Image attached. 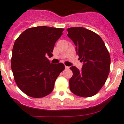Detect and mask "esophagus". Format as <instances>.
Returning a JSON list of instances; mask_svg holds the SVG:
<instances>
[{"label": "esophagus", "instance_id": "obj_1", "mask_svg": "<svg viewBox=\"0 0 124 124\" xmlns=\"http://www.w3.org/2000/svg\"><path fill=\"white\" fill-rule=\"evenodd\" d=\"M65 68L66 70L70 69V67H67V66H65Z\"/></svg>", "mask_w": 124, "mask_h": 124}]
</instances>
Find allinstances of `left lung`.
Masks as SVG:
<instances>
[{
	"instance_id": "left-lung-1",
	"label": "left lung",
	"mask_w": 124,
	"mask_h": 124,
	"mask_svg": "<svg viewBox=\"0 0 124 124\" xmlns=\"http://www.w3.org/2000/svg\"><path fill=\"white\" fill-rule=\"evenodd\" d=\"M68 37L73 41L78 59L83 62L82 70L70 68L73 72L70 79V89L82 97L95 95L108 77L110 57L104 42L98 35L82 27L67 29Z\"/></svg>"
}]
</instances>
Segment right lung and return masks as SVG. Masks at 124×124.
<instances>
[{"instance_id":"1","label":"right lung","mask_w":124,"mask_h":124,"mask_svg":"<svg viewBox=\"0 0 124 124\" xmlns=\"http://www.w3.org/2000/svg\"><path fill=\"white\" fill-rule=\"evenodd\" d=\"M63 30L44 26L29 28L15 41L11 68L17 86L27 95L42 98L53 91L65 66L53 64L47 56H53L55 43Z\"/></svg>"}]
</instances>
